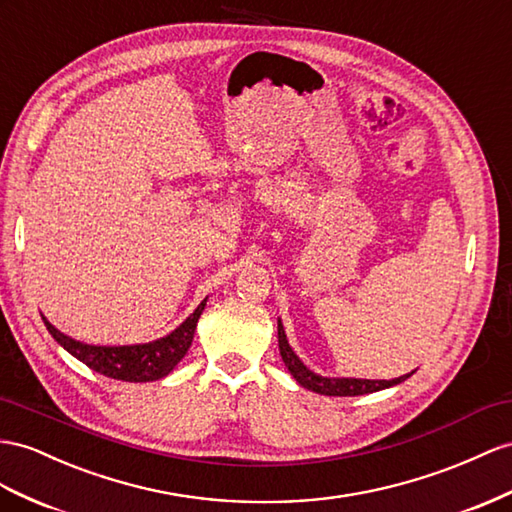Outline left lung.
I'll list each match as a JSON object with an SVG mask.
<instances>
[{
  "label": "left lung",
  "instance_id": "1",
  "mask_svg": "<svg viewBox=\"0 0 512 512\" xmlns=\"http://www.w3.org/2000/svg\"><path fill=\"white\" fill-rule=\"evenodd\" d=\"M279 350H281V359L285 363V368L290 370V374L296 378V383L300 387H305L309 391H316L320 396H363V393H374L381 389H389L393 385L404 383L406 378L413 376L404 374L398 378H391V381H370V378H333V376H322L309 370L307 365L298 359L296 352L292 350L290 342H287V335L283 329V322L279 318Z\"/></svg>",
  "mask_w": 512,
  "mask_h": 512
}]
</instances>
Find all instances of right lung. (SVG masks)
<instances>
[{
    "mask_svg": "<svg viewBox=\"0 0 512 512\" xmlns=\"http://www.w3.org/2000/svg\"><path fill=\"white\" fill-rule=\"evenodd\" d=\"M205 305H207V298H203L201 305L196 307L190 316L168 335L153 339V342H147V344H131V346L84 344L58 331L45 316H43V322L47 326V331L51 333V337H54L64 350L71 352L77 361L86 363L90 370H95L108 378H116V381L151 383L168 376L175 370V365L186 357L188 348L192 346L196 322H199Z\"/></svg>",
    "mask_w": 512,
    "mask_h": 512,
    "instance_id": "1",
    "label": "right lung"
}]
</instances>
